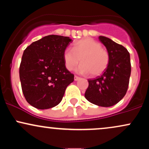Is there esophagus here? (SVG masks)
<instances>
[{
    "instance_id": "34e87169",
    "label": "esophagus",
    "mask_w": 149,
    "mask_h": 149,
    "mask_svg": "<svg viewBox=\"0 0 149 149\" xmlns=\"http://www.w3.org/2000/svg\"><path fill=\"white\" fill-rule=\"evenodd\" d=\"M80 78V77H78V76H74V80H76V81H77V80H79Z\"/></svg>"
}]
</instances>
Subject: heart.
I'll list each match as a JSON object with an SVG mask.
<instances>
[{
    "instance_id": "1",
    "label": "heart",
    "mask_w": 149,
    "mask_h": 149,
    "mask_svg": "<svg viewBox=\"0 0 149 149\" xmlns=\"http://www.w3.org/2000/svg\"><path fill=\"white\" fill-rule=\"evenodd\" d=\"M64 64L69 71L74 69L80 61L82 64L76 69L78 73L97 76L107 69L109 63V54L102 48L99 42L92 38H83L73 44L72 49H65L63 54Z\"/></svg>"
}]
</instances>
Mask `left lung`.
Segmentation results:
<instances>
[{
  "label": "left lung",
  "mask_w": 149,
  "mask_h": 149,
  "mask_svg": "<svg viewBox=\"0 0 149 149\" xmlns=\"http://www.w3.org/2000/svg\"><path fill=\"white\" fill-rule=\"evenodd\" d=\"M109 54V63L102 76L88 79L85 93L87 100L100 107L115 105L127 92L131 73L130 56L123 45L109 38L99 37Z\"/></svg>",
  "instance_id": "left-lung-1"
}]
</instances>
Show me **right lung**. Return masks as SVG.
Instances as JSON below:
<instances>
[{"label": "right lung", "mask_w": 149, "mask_h": 149, "mask_svg": "<svg viewBox=\"0 0 149 149\" xmlns=\"http://www.w3.org/2000/svg\"><path fill=\"white\" fill-rule=\"evenodd\" d=\"M71 42L69 37L49 35L32 42L24 51L19 78L24 96L32 107L47 109L58 105L74 80L63 58Z\"/></svg>", "instance_id": "add662e5"}]
</instances>
